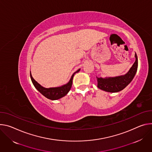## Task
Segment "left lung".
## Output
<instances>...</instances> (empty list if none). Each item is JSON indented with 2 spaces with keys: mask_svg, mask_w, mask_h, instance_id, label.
<instances>
[{
  "mask_svg": "<svg viewBox=\"0 0 152 152\" xmlns=\"http://www.w3.org/2000/svg\"><path fill=\"white\" fill-rule=\"evenodd\" d=\"M134 56L136 58L135 61L126 75L108 78L96 77L97 87L100 89L109 92H117L124 89L132 81L138 69V58L136 53Z\"/></svg>",
  "mask_w": 152,
  "mask_h": 152,
  "instance_id": "8db88e82",
  "label": "left lung"
}]
</instances>
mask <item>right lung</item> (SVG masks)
Returning <instances> with one entry per match:
<instances>
[{
    "label": "right lung",
    "mask_w": 152,
    "mask_h": 152,
    "mask_svg": "<svg viewBox=\"0 0 152 152\" xmlns=\"http://www.w3.org/2000/svg\"><path fill=\"white\" fill-rule=\"evenodd\" d=\"M80 69H78L77 71H76L71 77V80L69 81L67 83L66 85L61 86V87H58V88H45L42 87L40 85L34 80L31 74L30 71V77L31 81L33 83L34 86H35V88L45 97H46L48 99H52V100H56L59 98H61L65 96L67 93L69 92L70 91L71 86H72V79L74 74L77 72H78Z\"/></svg>",
    "instance_id": "obj_1"
}]
</instances>
